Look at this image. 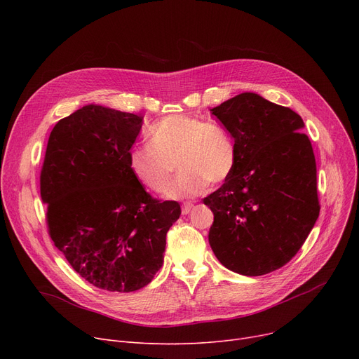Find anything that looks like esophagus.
<instances>
[{"label":"esophagus","instance_id":"esophagus-1","mask_svg":"<svg viewBox=\"0 0 359 359\" xmlns=\"http://www.w3.org/2000/svg\"><path fill=\"white\" fill-rule=\"evenodd\" d=\"M192 206H194V203H191V202H184V203L182 205V214H183V215L189 214V212H191V210H192Z\"/></svg>","mask_w":359,"mask_h":359}]
</instances>
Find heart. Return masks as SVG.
<instances>
[{
	"label": "heart",
	"instance_id": "obj_1",
	"mask_svg": "<svg viewBox=\"0 0 359 359\" xmlns=\"http://www.w3.org/2000/svg\"><path fill=\"white\" fill-rule=\"evenodd\" d=\"M147 140L148 147L128 153V170L147 191L163 194L172 182L175 164L180 175L165 194L168 199L196 196L208 184H222L237 164V148L229 130L198 116H164L148 128Z\"/></svg>",
	"mask_w": 359,
	"mask_h": 359
}]
</instances>
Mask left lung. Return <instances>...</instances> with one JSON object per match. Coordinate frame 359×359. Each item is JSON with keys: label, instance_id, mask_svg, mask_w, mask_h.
Listing matches in <instances>:
<instances>
[{"label": "left lung", "instance_id": "1", "mask_svg": "<svg viewBox=\"0 0 359 359\" xmlns=\"http://www.w3.org/2000/svg\"><path fill=\"white\" fill-rule=\"evenodd\" d=\"M211 111L237 148L233 175L203 199L214 212L211 249L240 275L273 272L297 255L320 212L304 122L255 93H241Z\"/></svg>", "mask_w": 359, "mask_h": 359}]
</instances>
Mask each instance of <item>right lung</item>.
Masks as SVG:
<instances>
[{"mask_svg": "<svg viewBox=\"0 0 359 359\" xmlns=\"http://www.w3.org/2000/svg\"><path fill=\"white\" fill-rule=\"evenodd\" d=\"M144 116L87 104L56 123L41 172L48 231L91 285L132 292L163 266L165 236L180 217L132 177L128 153Z\"/></svg>", "mask_w": 359, "mask_h": 359, "instance_id": "add662e5", "label": "right lung"}]
</instances>
